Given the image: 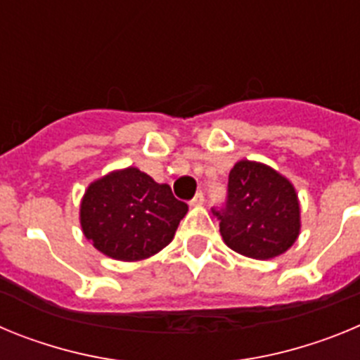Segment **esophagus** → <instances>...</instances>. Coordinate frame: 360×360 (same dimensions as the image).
I'll list each match as a JSON object with an SVG mask.
<instances>
[{"instance_id":"obj_1","label":"esophagus","mask_w":360,"mask_h":360,"mask_svg":"<svg viewBox=\"0 0 360 360\" xmlns=\"http://www.w3.org/2000/svg\"><path fill=\"white\" fill-rule=\"evenodd\" d=\"M191 205H193V207H200V205H203V193H202V191H200V193H196L195 198L191 200Z\"/></svg>"}]
</instances>
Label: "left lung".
<instances>
[{"instance_id":"obj_1","label":"left lung","mask_w":360,"mask_h":360,"mask_svg":"<svg viewBox=\"0 0 360 360\" xmlns=\"http://www.w3.org/2000/svg\"><path fill=\"white\" fill-rule=\"evenodd\" d=\"M225 245L241 256L272 259L287 252L301 232V205L287 176L254 160L229 173V200L216 212Z\"/></svg>"}]
</instances>
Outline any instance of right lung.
<instances>
[{
  "mask_svg": "<svg viewBox=\"0 0 360 360\" xmlns=\"http://www.w3.org/2000/svg\"><path fill=\"white\" fill-rule=\"evenodd\" d=\"M187 203L139 167L115 169L84 191L79 207L82 234L117 262H142L173 241Z\"/></svg>",
  "mask_w": 360,
  "mask_h": 360,
  "instance_id": "1",
  "label": "right lung"
}]
</instances>
